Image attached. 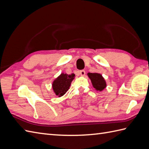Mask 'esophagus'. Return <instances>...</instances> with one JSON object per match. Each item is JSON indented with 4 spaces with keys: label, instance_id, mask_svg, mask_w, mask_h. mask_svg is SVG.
<instances>
[{
    "label": "esophagus",
    "instance_id": "34e87169",
    "mask_svg": "<svg viewBox=\"0 0 149 149\" xmlns=\"http://www.w3.org/2000/svg\"><path fill=\"white\" fill-rule=\"evenodd\" d=\"M85 74H86V72L84 70H82L80 71V74L81 76H84Z\"/></svg>",
    "mask_w": 149,
    "mask_h": 149
}]
</instances>
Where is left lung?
<instances>
[{"mask_svg":"<svg viewBox=\"0 0 149 149\" xmlns=\"http://www.w3.org/2000/svg\"><path fill=\"white\" fill-rule=\"evenodd\" d=\"M88 77L90 78L92 84L96 90L102 91L106 87V82L102 75L97 73H88Z\"/></svg>","mask_w":149,"mask_h":149,"instance_id":"obj_1","label":"left lung"}]
</instances>
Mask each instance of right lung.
I'll list each match as a JSON object with an SVG mask.
<instances>
[{"instance_id":"right-lung-1","label":"right lung","mask_w":149,"mask_h":149,"mask_svg":"<svg viewBox=\"0 0 149 149\" xmlns=\"http://www.w3.org/2000/svg\"><path fill=\"white\" fill-rule=\"evenodd\" d=\"M75 74H61L53 83V89L56 95L62 96L68 91L71 84L72 80L74 79Z\"/></svg>"}]
</instances>
